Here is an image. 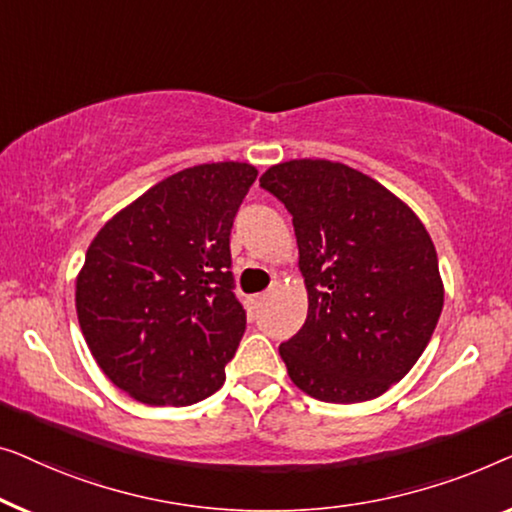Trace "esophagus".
Listing matches in <instances>:
<instances>
[{"instance_id":"1","label":"esophagus","mask_w":512,"mask_h":512,"mask_svg":"<svg viewBox=\"0 0 512 512\" xmlns=\"http://www.w3.org/2000/svg\"><path fill=\"white\" fill-rule=\"evenodd\" d=\"M264 299H266V294H257V297H253V301H250V304H253L250 308H257L259 304H262Z\"/></svg>"}]
</instances>
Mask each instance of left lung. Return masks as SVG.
Segmentation results:
<instances>
[{
	"label": "left lung",
	"instance_id": "1",
	"mask_svg": "<svg viewBox=\"0 0 512 512\" xmlns=\"http://www.w3.org/2000/svg\"><path fill=\"white\" fill-rule=\"evenodd\" d=\"M292 213L308 292L304 327L280 343L308 397L362 403L413 369L443 311L434 241L413 208L331 160L273 164L259 178Z\"/></svg>",
	"mask_w": 512,
	"mask_h": 512
}]
</instances>
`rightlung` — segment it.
Returning <instances> with one entry per match:
<instances>
[{
    "label": "right lung",
    "mask_w": 512,
    "mask_h": 512,
    "mask_svg": "<svg viewBox=\"0 0 512 512\" xmlns=\"http://www.w3.org/2000/svg\"><path fill=\"white\" fill-rule=\"evenodd\" d=\"M248 162L164 178L92 239L76 276V315L99 369L148 406H190L225 383L246 331L229 234L255 183Z\"/></svg>",
    "instance_id": "add662e5"
}]
</instances>
